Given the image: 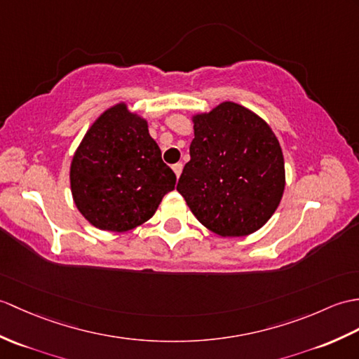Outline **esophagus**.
<instances>
[{
  "instance_id": "esophagus-1",
  "label": "esophagus",
  "mask_w": 359,
  "mask_h": 359,
  "mask_svg": "<svg viewBox=\"0 0 359 359\" xmlns=\"http://www.w3.org/2000/svg\"><path fill=\"white\" fill-rule=\"evenodd\" d=\"M182 170H183V165H182V163H174V165H172V171L176 172L177 179L180 177V172H182Z\"/></svg>"
}]
</instances>
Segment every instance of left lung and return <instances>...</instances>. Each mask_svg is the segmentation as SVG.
Segmentation results:
<instances>
[{
	"label": "left lung",
	"mask_w": 359,
	"mask_h": 359,
	"mask_svg": "<svg viewBox=\"0 0 359 359\" xmlns=\"http://www.w3.org/2000/svg\"><path fill=\"white\" fill-rule=\"evenodd\" d=\"M189 156L177 191L203 226L243 237L272 217L285 191V161L269 125L255 113L223 102L194 116Z\"/></svg>",
	"instance_id": "1"
}]
</instances>
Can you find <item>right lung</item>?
<instances>
[{
	"label": "right lung",
	"mask_w": 359,
	"mask_h": 359,
	"mask_svg": "<svg viewBox=\"0 0 359 359\" xmlns=\"http://www.w3.org/2000/svg\"><path fill=\"white\" fill-rule=\"evenodd\" d=\"M73 200L93 226L123 232L154 215L176 174L163 163L147 121L118 104L101 114L73 156Z\"/></svg>",
	"instance_id": "1"
}]
</instances>
